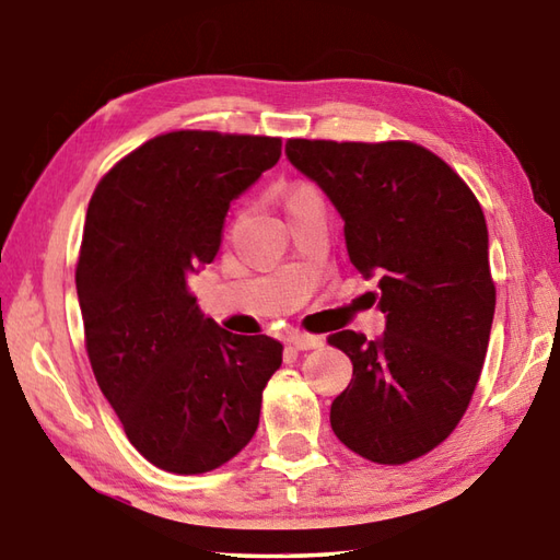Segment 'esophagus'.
Instances as JSON below:
<instances>
[{"instance_id":"esophagus-1","label":"esophagus","mask_w":560,"mask_h":560,"mask_svg":"<svg viewBox=\"0 0 560 560\" xmlns=\"http://www.w3.org/2000/svg\"><path fill=\"white\" fill-rule=\"evenodd\" d=\"M289 343L296 350H314L324 346V338L320 336H308V334H291Z\"/></svg>"}]
</instances>
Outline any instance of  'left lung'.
I'll return each instance as SVG.
<instances>
[{"label":"left lung","instance_id":"8db88e82","mask_svg":"<svg viewBox=\"0 0 560 560\" xmlns=\"http://www.w3.org/2000/svg\"><path fill=\"white\" fill-rule=\"evenodd\" d=\"M287 158L336 207L348 257L377 279L385 314L383 338H328L353 363L330 428L377 464L422 457L457 428L485 365L497 306L485 212L415 143L289 140Z\"/></svg>","mask_w":560,"mask_h":560}]
</instances>
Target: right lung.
<instances>
[{
  "label": "right lung",
  "instance_id": "obj_1",
  "mask_svg": "<svg viewBox=\"0 0 560 560\" xmlns=\"http://www.w3.org/2000/svg\"><path fill=\"white\" fill-rule=\"evenodd\" d=\"M279 158V138L177 130L132 150L91 197L75 267L89 360L132 447L165 471L217 469L259 428L281 343L217 326L187 279Z\"/></svg>",
  "mask_w": 560,
  "mask_h": 560
}]
</instances>
